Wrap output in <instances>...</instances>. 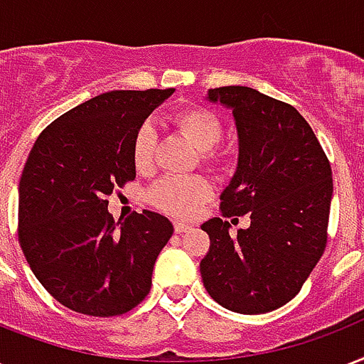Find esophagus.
<instances>
[{
    "instance_id": "esophagus-1",
    "label": "esophagus",
    "mask_w": 364,
    "mask_h": 364,
    "mask_svg": "<svg viewBox=\"0 0 364 364\" xmlns=\"http://www.w3.org/2000/svg\"><path fill=\"white\" fill-rule=\"evenodd\" d=\"M173 229H176L177 235H183V232L191 231V229H193V227L187 225V223H179V221H176V225H173Z\"/></svg>"
}]
</instances>
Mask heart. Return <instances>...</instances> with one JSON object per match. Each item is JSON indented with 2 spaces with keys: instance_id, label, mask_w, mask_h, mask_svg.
Segmentation results:
<instances>
[{
  "instance_id": "obj_1",
  "label": "heart",
  "mask_w": 364,
  "mask_h": 364,
  "mask_svg": "<svg viewBox=\"0 0 364 364\" xmlns=\"http://www.w3.org/2000/svg\"><path fill=\"white\" fill-rule=\"evenodd\" d=\"M173 126L200 152V160L206 166L213 168L223 162V156L215 151V145L223 135V126L213 112L200 107L185 108L173 116ZM154 146V129L149 124L139 127L133 137V162L137 170L151 168ZM210 194L212 187L204 177H166L151 188L149 198L162 212L176 218H191L210 198Z\"/></svg>"
}]
</instances>
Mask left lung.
<instances>
[{
	"instance_id": "8db88e82",
	"label": "left lung",
	"mask_w": 364,
	"mask_h": 364,
	"mask_svg": "<svg viewBox=\"0 0 364 364\" xmlns=\"http://www.w3.org/2000/svg\"><path fill=\"white\" fill-rule=\"evenodd\" d=\"M206 101L231 110L237 129V170L221 193V213H250V227L231 237L225 219L202 223L212 240L202 282L229 311H274L301 290L326 246L328 158L287 102L242 85L208 90Z\"/></svg>"
}]
</instances>
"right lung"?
Returning <instances> with one entry per match:
<instances>
[{
	"mask_svg": "<svg viewBox=\"0 0 364 364\" xmlns=\"http://www.w3.org/2000/svg\"><path fill=\"white\" fill-rule=\"evenodd\" d=\"M176 90L108 91L47 126L18 183V240L47 292L76 313L112 317L145 299L168 218L116 223L107 196L135 179L133 137Z\"/></svg>",
	"mask_w": 364,
	"mask_h": 364,
	"instance_id": "add662e5",
	"label": "right lung"
}]
</instances>
